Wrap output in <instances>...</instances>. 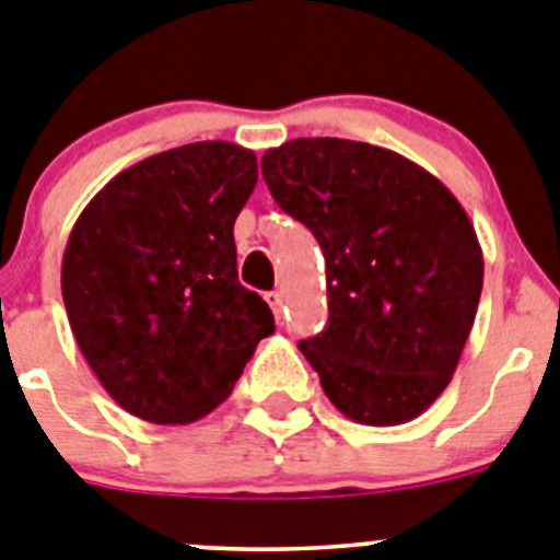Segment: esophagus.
I'll return each mask as SVG.
<instances>
[{
	"label": "esophagus",
	"mask_w": 560,
	"mask_h": 560,
	"mask_svg": "<svg viewBox=\"0 0 560 560\" xmlns=\"http://www.w3.org/2000/svg\"><path fill=\"white\" fill-rule=\"evenodd\" d=\"M265 301H268V306L273 310L276 320H281V310H284V295H281V292H268V295H265Z\"/></svg>",
	"instance_id": "1"
}]
</instances>
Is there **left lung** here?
I'll return each instance as SVG.
<instances>
[{
    "label": "left lung",
    "instance_id": "left-lung-1",
    "mask_svg": "<svg viewBox=\"0 0 560 560\" xmlns=\"http://www.w3.org/2000/svg\"><path fill=\"white\" fill-rule=\"evenodd\" d=\"M276 203L315 234L329 324L301 354L346 418L396 427L452 382L482 292L460 200L416 161L351 139H292L261 155Z\"/></svg>",
    "mask_w": 560,
    "mask_h": 560
}]
</instances>
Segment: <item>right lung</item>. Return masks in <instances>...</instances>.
Masks as SVG:
<instances>
[{
	"label": "right lung",
	"instance_id": "1",
	"mask_svg": "<svg viewBox=\"0 0 560 560\" xmlns=\"http://www.w3.org/2000/svg\"><path fill=\"white\" fill-rule=\"evenodd\" d=\"M254 150L195 142L139 161L89 200L60 292L85 362L130 416L192 424L229 399L273 312L236 279Z\"/></svg>",
	"mask_w": 560,
	"mask_h": 560
}]
</instances>
